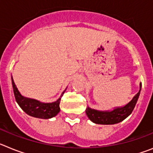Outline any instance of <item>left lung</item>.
I'll return each mask as SVG.
<instances>
[{"label": "left lung", "instance_id": "8db88e82", "mask_svg": "<svg viewBox=\"0 0 153 153\" xmlns=\"http://www.w3.org/2000/svg\"><path fill=\"white\" fill-rule=\"evenodd\" d=\"M142 83H140V91L136 93L132 100L124 106L116 107L111 111H99L97 109H91L88 106L86 109V113L92 122L102 125H112L122 122L123 120L129 117L134 109L135 106L140 97Z\"/></svg>", "mask_w": 153, "mask_h": 153}]
</instances>
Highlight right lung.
<instances>
[{
	"label": "right lung",
	"mask_w": 153,
	"mask_h": 153,
	"mask_svg": "<svg viewBox=\"0 0 153 153\" xmlns=\"http://www.w3.org/2000/svg\"><path fill=\"white\" fill-rule=\"evenodd\" d=\"M12 86H13V94L15 100L20 107L24 110L27 114L33 117L39 119H51L54 117L60 112V102L62 96L64 91L62 93L61 96L57 100L53 102H41L33 99L24 97L21 95L17 90L14 81L11 77Z\"/></svg>",
	"instance_id": "1"
}]
</instances>
